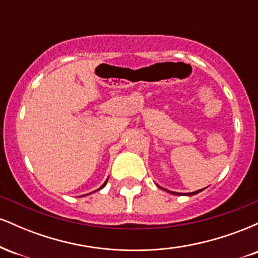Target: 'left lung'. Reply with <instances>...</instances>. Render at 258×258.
I'll return each instance as SVG.
<instances>
[{"label":"left lung","instance_id":"8db88e82","mask_svg":"<svg viewBox=\"0 0 258 258\" xmlns=\"http://www.w3.org/2000/svg\"><path fill=\"white\" fill-rule=\"evenodd\" d=\"M158 185V184H156ZM160 189H162V190H165V191H167V193H170V194H173V195H188V197H191V195H195V194H198V193H200V191H203L204 189H200V190H197V191H191V193H177V191H171V190H167V189H165V188H162V186H160V185H158Z\"/></svg>","mask_w":258,"mask_h":258}]
</instances>
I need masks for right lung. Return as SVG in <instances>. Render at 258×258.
Listing matches in <instances>:
<instances>
[{"label": "right lung", "instance_id": "add662e5", "mask_svg": "<svg viewBox=\"0 0 258 258\" xmlns=\"http://www.w3.org/2000/svg\"><path fill=\"white\" fill-rule=\"evenodd\" d=\"M108 179H109V178H106V180H105V182H104V183H103V184L99 186V189H97V190H100V189H102V188H104V186H105V184H106V183H108ZM97 190H94V191H97ZM90 194H91V193H90Z\"/></svg>", "mask_w": 258, "mask_h": 258}]
</instances>
